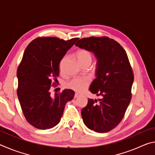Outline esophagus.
Wrapping results in <instances>:
<instances>
[{
    "label": "esophagus",
    "instance_id": "34e87169",
    "mask_svg": "<svg viewBox=\"0 0 155 155\" xmlns=\"http://www.w3.org/2000/svg\"><path fill=\"white\" fill-rule=\"evenodd\" d=\"M79 96V94H78V93H75L74 94V98H77V97Z\"/></svg>",
    "mask_w": 155,
    "mask_h": 155
}]
</instances>
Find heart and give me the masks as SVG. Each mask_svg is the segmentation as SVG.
<instances>
[{"mask_svg": "<svg viewBox=\"0 0 155 155\" xmlns=\"http://www.w3.org/2000/svg\"><path fill=\"white\" fill-rule=\"evenodd\" d=\"M77 58L81 64L84 63H90L92 61V55L87 50L82 49L77 52ZM91 83V79L88 77H77L74 78L67 83V87L77 92L87 90Z\"/></svg>", "mask_w": 155, "mask_h": 155, "instance_id": "obj_1", "label": "heart"}]
</instances>
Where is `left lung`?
Returning a JSON list of instances; mask_svg holds the SVG:
<instances>
[{"label": "left lung", "mask_w": 155, "mask_h": 155, "mask_svg": "<svg viewBox=\"0 0 155 155\" xmlns=\"http://www.w3.org/2000/svg\"><path fill=\"white\" fill-rule=\"evenodd\" d=\"M75 45L94 52L97 58L96 78L90 87L102 96L88 99L81 111L84 124L97 133L109 132L118 125L131 100L134 75L127 54L120 44L108 37H90Z\"/></svg>", "instance_id": "obj_1"}]
</instances>
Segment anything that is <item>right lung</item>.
Returning <instances> with one entry per match:
<instances>
[{"instance_id": "right-lung-1", "label": "right lung", "mask_w": 155, "mask_h": 155, "mask_svg": "<svg viewBox=\"0 0 155 155\" xmlns=\"http://www.w3.org/2000/svg\"><path fill=\"white\" fill-rule=\"evenodd\" d=\"M78 38L69 40L55 37H39L26 48L18 65L17 94L27 121L39 129H48L60 122L67 102L74 96L64 90L52 97V80L59 75V63Z\"/></svg>"}]
</instances>
